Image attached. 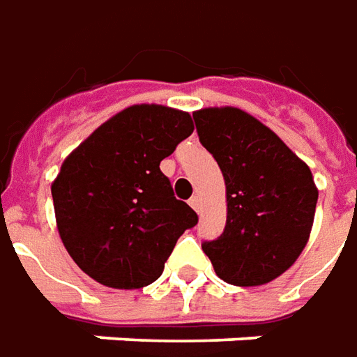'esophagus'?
Instances as JSON below:
<instances>
[{"label": "esophagus", "instance_id": "1", "mask_svg": "<svg viewBox=\"0 0 357 357\" xmlns=\"http://www.w3.org/2000/svg\"><path fill=\"white\" fill-rule=\"evenodd\" d=\"M188 204H190V206H192V209H196L198 213H202V198H199L198 194H194Z\"/></svg>", "mask_w": 357, "mask_h": 357}]
</instances>
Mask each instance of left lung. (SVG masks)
Wrapping results in <instances>:
<instances>
[{
    "label": "left lung",
    "mask_w": 357,
    "mask_h": 357,
    "mask_svg": "<svg viewBox=\"0 0 357 357\" xmlns=\"http://www.w3.org/2000/svg\"><path fill=\"white\" fill-rule=\"evenodd\" d=\"M199 142L227 184V225L202 242L219 279L259 287L298 259L312 232L317 188L312 171L277 134L234 107L194 113Z\"/></svg>",
    "instance_id": "1"
}]
</instances>
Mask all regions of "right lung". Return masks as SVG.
Returning <instances> with one entry per match:
<instances>
[{"label": "right lung", "mask_w": 357, "mask_h": 357, "mask_svg": "<svg viewBox=\"0 0 357 357\" xmlns=\"http://www.w3.org/2000/svg\"><path fill=\"white\" fill-rule=\"evenodd\" d=\"M194 130L184 111L132 105L93 130L52 184L61 240L75 264L111 288L161 277L176 240L198 225L159 163Z\"/></svg>", "instance_id": "add662e5"}]
</instances>
